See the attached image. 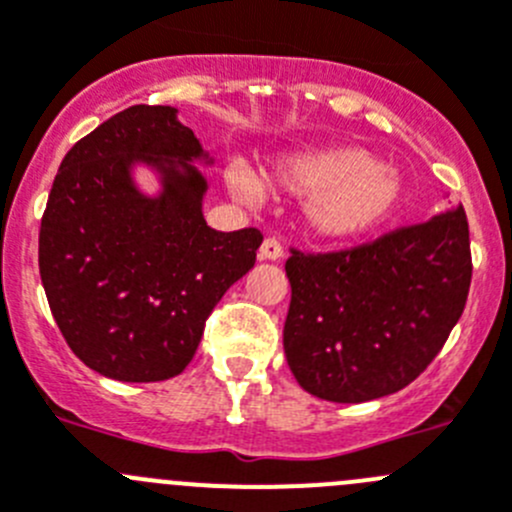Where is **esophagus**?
I'll return each mask as SVG.
<instances>
[{
	"label": "esophagus",
	"instance_id": "34e87169",
	"mask_svg": "<svg viewBox=\"0 0 512 512\" xmlns=\"http://www.w3.org/2000/svg\"><path fill=\"white\" fill-rule=\"evenodd\" d=\"M259 259L264 261H281L284 259V246L276 238H266L259 248Z\"/></svg>",
	"mask_w": 512,
	"mask_h": 512
}]
</instances>
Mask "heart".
<instances>
[{
	"label": "heart",
	"mask_w": 512,
	"mask_h": 512,
	"mask_svg": "<svg viewBox=\"0 0 512 512\" xmlns=\"http://www.w3.org/2000/svg\"><path fill=\"white\" fill-rule=\"evenodd\" d=\"M269 178L294 196H306L301 218L321 241H352L387 226L407 196L405 175L359 145L296 150L271 165ZM226 191L253 206L264 196V180L233 160L223 173Z\"/></svg>",
	"instance_id": "obj_1"
}]
</instances>
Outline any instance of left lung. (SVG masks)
I'll list each match as a JSON object with an SVG mask.
<instances>
[{"instance_id": "obj_1", "label": "left lung", "mask_w": 512, "mask_h": 512, "mask_svg": "<svg viewBox=\"0 0 512 512\" xmlns=\"http://www.w3.org/2000/svg\"><path fill=\"white\" fill-rule=\"evenodd\" d=\"M284 352L309 394L342 405L387 397L445 344L470 289L462 203L354 251L286 261Z\"/></svg>"}]
</instances>
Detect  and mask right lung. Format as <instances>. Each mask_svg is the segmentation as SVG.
I'll list each match as a JSON object with an SVG mask.
<instances>
[{
  "label": "right lung",
  "mask_w": 512,
  "mask_h": 512,
  "mask_svg": "<svg viewBox=\"0 0 512 512\" xmlns=\"http://www.w3.org/2000/svg\"><path fill=\"white\" fill-rule=\"evenodd\" d=\"M216 163L170 105H133L77 140L52 183L40 276L72 352L118 382L188 367L221 296L256 264V228L203 218ZM156 191L145 192L137 170Z\"/></svg>",
  "instance_id": "1"
}]
</instances>
